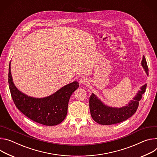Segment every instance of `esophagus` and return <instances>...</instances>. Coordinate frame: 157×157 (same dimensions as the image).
Returning <instances> with one entry per match:
<instances>
[{
  "label": "esophagus",
  "mask_w": 157,
  "mask_h": 157,
  "mask_svg": "<svg viewBox=\"0 0 157 157\" xmlns=\"http://www.w3.org/2000/svg\"><path fill=\"white\" fill-rule=\"evenodd\" d=\"M80 82H81V83L82 84H85V85L89 83V80H88L87 78H86L85 77H82L81 79H80Z\"/></svg>",
  "instance_id": "obj_1"
}]
</instances>
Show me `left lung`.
Here are the masks:
<instances>
[{
  "mask_svg": "<svg viewBox=\"0 0 157 157\" xmlns=\"http://www.w3.org/2000/svg\"><path fill=\"white\" fill-rule=\"evenodd\" d=\"M142 65L148 75V68L144 56H143ZM146 87L147 84L141 86V90L138 91L133 99L130 100L126 106L121 108H113L104 105L94 94H92L89 100V107L92 118L101 125H112L127 120L136 112L139 101L145 93Z\"/></svg>",
  "mask_w": 157,
  "mask_h": 157,
  "instance_id": "left-lung-1",
  "label": "left lung"
}]
</instances>
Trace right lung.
Wrapping results in <instances>:
<instances>
[{
	"label": "right lung",
	"instance_id": "obj_1",
	"mask_svg": "<svg viewBox=\"0 0 157 157\" xmlns=\"http://www.w3.org/2000/svg\"><path fill=\"white\" fill-rule=\"evenodd\" d=\"M8 82L16 107L30 120L47 126L58 125L65 119L70 97L78 87V83L75 81L63 86L48 97L42 98L29 97L19 91L13 84L10 72V62Z\"/></svg>",
	"mask_w": 157,
	"mask_h": 157
}]
</instances>
